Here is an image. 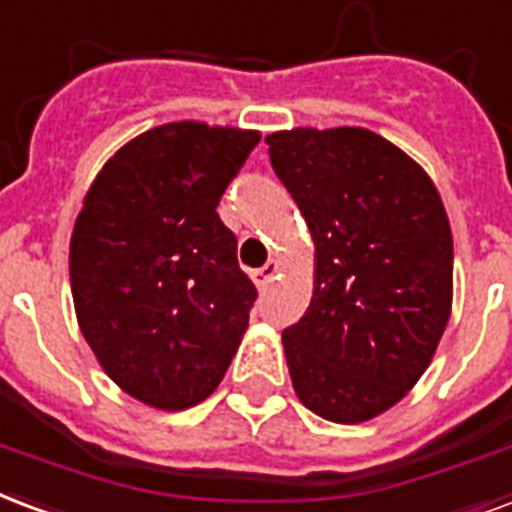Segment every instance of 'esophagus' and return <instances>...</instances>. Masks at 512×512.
<instances>
[{"label":"esophagus","instance_id":"obj_1","mask_svg":"<svg viewBox=\"0 0 512 512\" xmlns=\"http://www.w3.org/2000/svg\"><path fill=\"white\" fill-rule=\"evenodd\" d=\"M275 275H278V261H267L264 267H259V270L251 272L253 283H256V288H259V291H264V288L270 286Z\"/></svg>","mask_w":512,"mask_h":512}]
</instances>
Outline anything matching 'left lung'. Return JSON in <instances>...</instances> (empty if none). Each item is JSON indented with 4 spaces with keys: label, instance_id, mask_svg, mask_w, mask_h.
<instances>
[{
    "label": "left lung",
    "instance_id": "1",
    "mask_svg": "<svg viewBox=\"0 0 512 512\" xmlns=\"http://www.w3.org/2000/svg\"><path fill=\"white\" fill-rule=\"evenodd\" d=\"M267 145L315 245L313 299L283 332L291 383L315 416L370 421L416 386L451 318L443 199L418 161L361 126H299Z\"/></svg>",
    "mask_w": 512,
    "mask_h": 512
}]
</instances>
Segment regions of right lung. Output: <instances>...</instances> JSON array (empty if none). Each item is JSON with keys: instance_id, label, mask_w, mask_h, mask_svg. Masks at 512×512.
<instances>
[{"instance_id": "obj_1", "label": "right lung", "mask_w": 512, "mask_h": 512, "mask_svg": "<svg viewBox=\"0 0 512 512\" xmlns=\"http://www.w3.org/2000/svg\"><path fill=\"white\" fill-rule=\"evenodd\" d=\"M261 134L175 121L105 161L69 240L80 332L142 405L186 410L213 394L248 329L256 286L215 207Z\"/></svg>"}]
</instances>
